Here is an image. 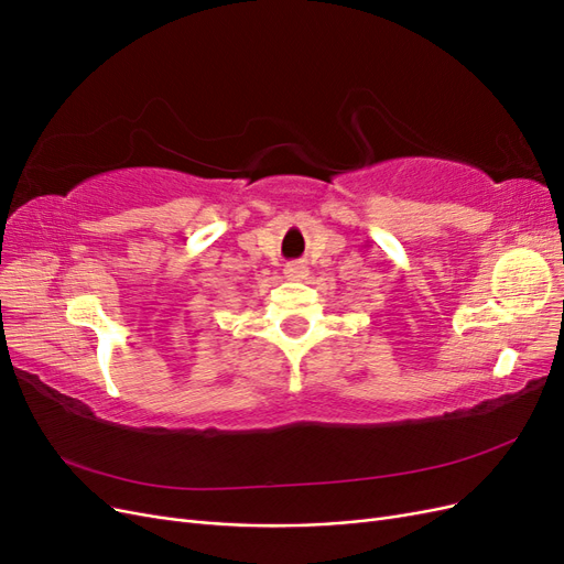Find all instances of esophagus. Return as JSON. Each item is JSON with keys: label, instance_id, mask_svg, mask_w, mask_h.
<instances>
[{"label": "esophagus", "instance_id": "1", "mask_svg": "<svg viewBox=\"0 0 564 564\" xmlns=\"http://www.w3.org/2000/svg\"><path fill=\"white\" fill-rule=\"evenodd\" d=\"M284 278H286V280H294V282H301V280L308 278V265H305L303 261L286 263V265H284Z\"/></svg>", "mask_w": 564, "mask_h": 564}]
</instances>
